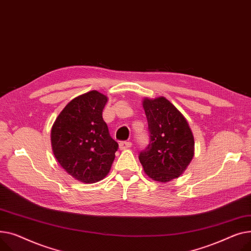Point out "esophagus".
<instances>
[{
  "mask_svg": "<svg viewBox=\"0 0 251 251\" xmlns=\"http://www.w3.org/2000/svg\"><path fill=\"white\" fill-rule=\"evenodd\" d=\"M131 147V143L130 142H121L120 143V149L121 150H125V149H127V148H130Z\"/></svg>",
  "mask_w": 251,
  "mask_h": 251,
  "instance_id": "esophagus-1",
  "label": "esophagus"
}]
</instances>
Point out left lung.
<instances>
[{"instance_id":"obj_1","label":"left lung","mask_w":251,"mask_h":251,"mask_svg":"<svg viewBox=\"0 0 251 251\" xmlns=\"http://www.w3.org/2000/svg\"><path fill=\"white\" fill-rule=\"evenodd\" d=\"M149 129V145L139 159L146 174L159 182H167L186 169L194 157L195 141L180 111L165 97L143 101Z\"/></svg>"}]
</instances>
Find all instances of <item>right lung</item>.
I'll return each instance as SVG.
<instances>
[{
	"label": "right lung",
	"mask_w": 251,
	"mask_h": 251,
	"mask_svg": "<svg viewBox=\"0 0 251 251\" xmlns=\"http://www.w3.org/2000/svg\"><path fill=\"white\" fill-rule=\"evenodd\" d=\"M106 102L107 97L95 90L74 98L51 128L57 162L74 178L85 183L105 177L119 149L102 117Z\"/></svg>",
	"instance_id": "right-lung-1"
}]
</instances>
